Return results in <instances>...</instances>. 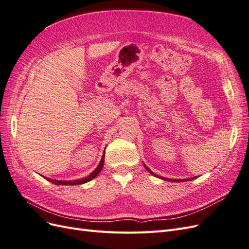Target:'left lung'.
I'll list each match as a JSON object with an SVG mask.
<instances>
[{"label":"left lung","instance_id":"8db88e82","mask_svg":"<svg viewBox=\"0 0 249 249\" xmlns=\"http://www.w3.org/2000/svg\"><path fill=\"white\" fill-rule=\"evenodd\" d=\"M144 167L146 168V170L150 173V175H153V176H155V177H157V178H162V179H165V180H169V182H185V180H191V179H194V178H185V179H172V178H162V177H159V176H157V175H155V173L150 170L146 165H144Z\"/></svg>","mask_w":249,"mask_h":249}]
</instances>
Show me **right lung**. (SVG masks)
I'll return each mask as SVG.
<instances>
[{
	"mask_svg": "<svg viewBox=\"0 0 249 249\" xmlns=\"http://www.w3.org/2000/svg\"><path fill=\"white\" fill-rule=\"evenodd\" d=\"M104 158H105V152H104V155L102 157L99 166H97L91 173H90L89 176H87L84 178L76 179V180H59V179H52V178H46L47 180H49V182L55 184V185H81V184H85V183L89 182V180L93 179L102 171L103 166H104Z\"/></svg>",
	"mask_w": 249,
	"mask_h": 249,
	"instance_id": "right-lung-1",
	"label": "right lung"
}]
</instances>
